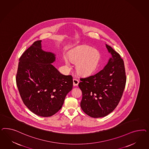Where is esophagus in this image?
I'll list each match as a JSON object with an SVG mask.
<instances>
[{
	"label": "esophagus",
	"mask_w": 149,
	"mask_h": 149,
	"mask_svg": "<svg viewBox=\"0 0 149 149\" xmlns=\"http://www.w3.org/2000/svg\"><path fill=\"white\" fill-rule=\"evenodd\" d=\"M79 81H78L77 79H73V86H77L78 84H79Z\"/></svg>",
	"instance_id": "obj_1"
}]
</instances>
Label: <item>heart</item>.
I'll return each mask as SVG.
<instances>
[{
    "label": "heart",
    "mask_w": 149,
    "mask_h": 149,
    "mask_svg": "<svg viewBox=\"0 0 149 149\" xmlns=\"http://www.w3.org/2000/svg\"><path fill=\"white\" fill-rule=\"evenodd\" d=\"M69 60L77 64V69L82 75H89L93 74L99 66L101 54L98 50L86 46L79 47L72 50L68 54ZM64 61L67 66L70 63L67 57Z\"/></svg>",
    "instance_id": "obj_1"
}]
</instances>
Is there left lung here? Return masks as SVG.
Returning <instances> with one entry per match:
<instances>
[{
  "label": "left lung",
  "instance_id": "left-lung-1",
  "mask_svg": "<svg viewBox=\"0 0 149 149\" xmlns=\"http://www.w3.org/2000/svg\"><path fill=\"white\" fill-rule=\"evenodd\" d=\"M111 57L103 69L94 75L80 79L82 110L90 117H104L116 108L126 85L123 61L113 48L105 44Z\"/></svg>",
  "mask_w": 149,
  "mask_h": 149
}]
</instances>
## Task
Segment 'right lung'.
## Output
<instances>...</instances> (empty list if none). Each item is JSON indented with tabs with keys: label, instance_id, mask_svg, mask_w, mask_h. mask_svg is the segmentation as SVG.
Listing matches in <instances>:
<instances>
[{
	"label": "right lung",
	"instance_id": "obj_1",
	"mask_svg": "<svg viewBox=\"0 0 149 149\" xmlns=\"http://www.w3.org/2000/svg\"><path fill=\"white\" fill-rule=\"evenodd\" d=\"M41 41L34 42L21 56L16 79L24 105L38 116L50 117L62 108L73 82L71 75L62 74L52 64L56 54L42 50Z\"/></svg>",
	"mask_w": 149,
	"mask_h": 149
}]
</instances>
